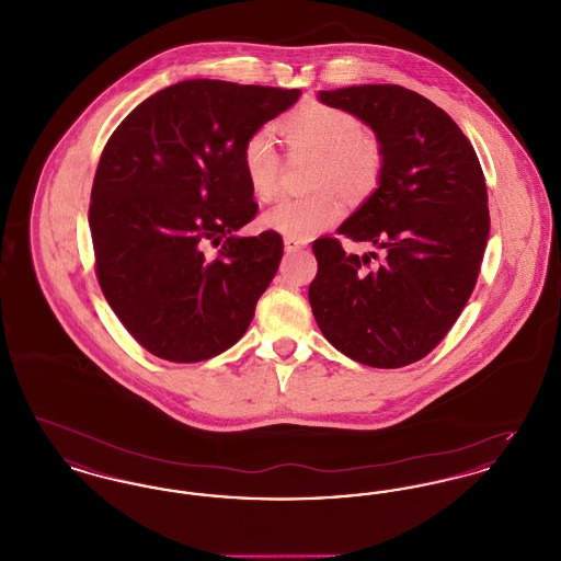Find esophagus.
Instances as JSON below:
<instances>
[{
  "instance_id": "esophagus-1",
  "label": "esophagus",
  "mask_w": 561,
  "mask_h": 561,
  "mask_svg": "<svg viewBox=\"0 0 561 561\" xmlns=\"http://www.w3.org/2000/svg\"><path fill=\"white\" fill-rule=\"evenodd\" d=\"M307 240H294V238H286L284 240V248H286V252H298V250H302V248H307Z\"/></svg>"
}]
</instances>
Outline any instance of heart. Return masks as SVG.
Wrapping results in <instances>:
<instances>
[{"instance_id":"heart-1","label":"heart","mask_w":561,"mask_h":561,"mask_svg":"<svg viewBox=\"0 0 561 561\" xmlns=\"http://www.w3.org/2000/svg\"><path fill=\"white\" fill-rule=\"evenodd\" d=\"M290 149L318 151L313 185L318 191L300 197H282L261 216V227L294 240H309L347 213V197H364L378 187L385 172V149L373 133L362 130L359 119L345 108L307 103L282 122ZM279 153L267 130L250 134L241 147V168L252 193L273 197L279 181Z\"/></svg>"}]
</instances>
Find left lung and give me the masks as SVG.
Returning <instances> with one entry per match:
<instances>
[{"mask_svg": "<svg viewBox=\"0 0 561 561\" xmlns=\"http://www.w3.org/2000/svg\"><path fill=\"white\" fill-rule=\"evenodd\" d=\"M323 105L366 122L385 149V172L339 233L385 250L347 254L313 241L309 302L321 334L351 359L401 368L450 332L480 275L490 233L488 191L473 145L444 108L396 83L321 90Z\"/></svg>", "mask_w": 561, "mask_h": 561, "instance_id": "left-lung-1", "label": "left lung"}]
</instances>
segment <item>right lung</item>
Masks as SVG:
<instances>
[{"instance_id":"1","label":"right lung","mask_w":561,"mask_h":561,"mask_svg":"<svg viewBox=\"0 0 561 561\" xmlns=\"http://www.w3.org/2000/svg\"><path fill=\"white\" fill-rule=\"evenodd\" d=\"M300 90L187 80L115 128L96 168L90 229L96 277L138 345L195 364L233 347L277 273L284 241L233 236L259 210L241 147ZM219 250L213 260L205 245Z\"/></svg>"}]
</instances>
